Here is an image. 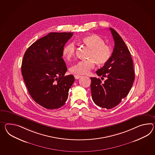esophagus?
Listing matches in <instances>:
<instances>
[{"mask_svg": "<svg viewBox=\"0 0 155 155\" xmlns=\"http://www.w3.org/2000/svg\"><path fill=\"white\" fill-rule=\"evenodd\" d=\"M81 77H82V76H79V75H75V76H74V78H75V79H78L80 78Z\"/></svg>", "mask_w": 155, "mask_h": 155, "instance_id": "34e87169", "label": "esophagus"}]
</instances>
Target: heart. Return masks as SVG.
<instances>
[{
  "instance_id": "heart-1",
  "label": "heart",
  "mask_w": 155,
  "mask_h": 155,
  "mask_svg": "<svg viewBox=\"0 0 155 155\" xmlns=\"http://www.w3.org/2000/svg\"><path fill=\"white\" fill-rule=\"evenodd\" d=\"M82 41L91 49L88 55L90 59L78 61L72 65L70 71L72 73L77 74H87L94 68L95 61L98 65L105 64L112 54L111 47L106 44L105 40L97 35H87L82 38ZM75 52L74 43L70 42L64 47L63 53L67 60H71L74 56Z\"/></svg>"
}]
</instances>
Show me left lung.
<instances>
[{"label":"left lung","instance_id":"left-lung-1","mask_svg":"<svg viewBox=\"0 0 155 155\" xmlns=\"http://www.w3.org/2000/svg\"><path fill=\"white\" fill-rule=\"evenodd\" d=\"M114 40L113 52L109 61L96 71L106 77L104 82L91 77L92 98L96 105L107 109L117 106L129 92L135 78L131 54L120 36L110 28Z\"/></svg>","mask_w":155,"mask_h":155}]
</instances>
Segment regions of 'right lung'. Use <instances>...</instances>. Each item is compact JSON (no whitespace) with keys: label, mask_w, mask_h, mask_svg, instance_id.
<instances>
[{"label":"right lung","mask_w":155,"mask_h":155,"mask_svg":"<svg viewBox=\"0 0 155 155\" xmlns=\"http://www.w3.org/2000/svg\"><path fill=\"white\" fill-rule=\"evenodd\" d=\"M73 32H50L35 42L23 58L21 72L29 94L47 109L60 108L65 104L73 75L64 76L67 68L63 49Z\"/></svg>","instance_id":"1"}]
</instances>
